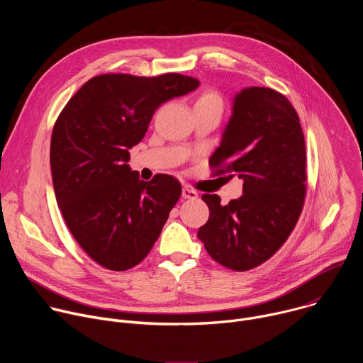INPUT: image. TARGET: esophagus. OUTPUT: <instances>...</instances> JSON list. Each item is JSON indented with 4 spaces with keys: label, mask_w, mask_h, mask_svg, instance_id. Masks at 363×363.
Returning a JSON list of instances; mask_svg holds the SVG:
<instances>
[{
    "label": "esophagus",
    "mask_w": 363,
    "mask_h": 363,
    "mask_svg": "<svg viewBox=\"0 0 363 363\" xmlns=\"http://www.w3.org/2000/svg\"><path fill=\"white\" fill-rule=\"evenodd\" d=\"M182 196H184L185 199H195V198L198 196V192H196L195 189L189 188V186H184V188H182Z\"/></svg>",
    "instance_id": "obj_1"
}]
</instances>
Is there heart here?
<instances>
[{"label":"heart","instance_id":"b5f03b06","mask_svg":"<svg viewBox=\"0 0 363 363\" xmlns=\"http://www.w3.org/2000/svg\"><path fill=\"white\" fill-rule=\"evenodd\" d=\"M195 106H216L223 111V99L217 91L206 90L196 99Z\"/></svg>","mask_w":363,"mask_h":363}]
</instances>
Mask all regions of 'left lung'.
<instances>
[{"instance_id": "obj_1", "label": "left lung", "mask_w": 363, "mask_h": 363, "mask_svg": "<svg viewBox=\"0 0 363 363\" xmlns=\"http://www.w3.org/2000/svg\"><path fill=\"white\" fill-rule=\"evenodd\" d=\"M210 165L216 175L241 178L242 195L223 205L217 194H203L210 218L198 238L227 269L260 266L289 238L306 195L304 136L287 97L258 86L237 93Z\"/></svg>"}]
</instances>
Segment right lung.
<instances>
[{
    "instance_id": "right-lung-1",
    "label": "right lung",
    "mask_w": 363,
    "mask_h": 363,
    "mask_svg": "<svg viewBox=\"0 0 363 363\" xmlns=\"http://www.w3.org/2000/svg\"><path fill=\"white\" fill-rule=\"evenodd\" d=\"M199 86L194 77L100 74L59 115L50 145L57 205L86 254L101 267L138 266L158 240L181 184L158 174L145 182L128 165L162 103Z\"/></svg>"
}]
</instances>
